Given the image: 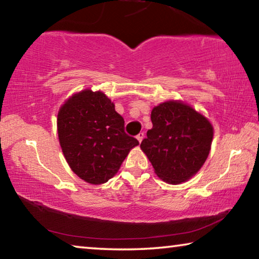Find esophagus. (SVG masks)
Wrapping results in <instances>:
<instances>
[{
  "label": "esophagus",
  "instance_id": "1",
  "mask_svg": "<svg viewBox=\"0 0 259 259\" xmlns=\"http://www.w3.org/2000/svg\"><path fill=\"white\" fill-rule=\"evenodd\" d=\"M136 138H137V141L141 143L142 140H143V138H144V134H143V133H140V134H138L137 136H136Z\"/></svg>",
  "mask_w": 259,
  "mask_h": 259
}]
</instances>
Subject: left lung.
I'll return each mask as SVG.
<instances>
[{"label": "left lung", "mask_w": 259, "mask_h": 259, "mask_svg": "<svg viewBox=\"0 0 259 259\" xmlns=\"http://www.w3.org/2000/svg\"><path fill=\"white\" fill-rule=\"evenodd\" d=\"M152 129L141 149L164 182L180 184L197 174L209 156L213 128L207 118L177 101H167L151 111Z\"/></svg>", "instance_id": "left-lung-1"}]
</instances>
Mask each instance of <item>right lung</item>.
<instances>
[{
	"label": "right lung",
	"mask_w": 259,
	"mask_h": 259,
	"mask_svg": "<svg viewBox=\"0 0 259 259\" xmlns=\"http://www.w3.org/2000/svg\"><path fill=\"white\" fill-rule=\"evenodd\" d=\"M58 140L69 166L83 181L102 184L115 176L140 143L124 131V119L102 92L72 95L57 115Z\"/></svg>",
	"instance_id": "right-lung-1"
}]
</instances>
